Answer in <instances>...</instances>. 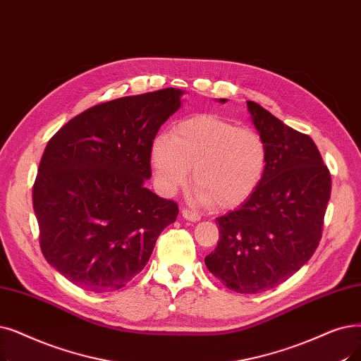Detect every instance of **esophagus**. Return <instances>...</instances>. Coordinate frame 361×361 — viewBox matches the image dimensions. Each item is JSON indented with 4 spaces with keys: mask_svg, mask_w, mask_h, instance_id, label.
Returning <instances> with one entry per match:
<instances>
[{
    "mask_svg": "<svg viewBox=\"0 0 361 361\" xmlns=\"http://www.w3.org/2000/svg\"><path fill=\"white\" fill-rule=\"evenodd\" d=\"M181 215H183V218L189 219V221H199V219H200V215L196 211L189 209V208H183Z\"/></svg>",
    "mask_w": 361,
    "mask_h": 361,
    "instance_id": "esophagus-1",
    "label": "esophagus"
}]
</instances>
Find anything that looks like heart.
<instances>
[{
	"instance_id": "b5f03b06",
	"label": "heart",
	"mask_w": 361,
	"mask_h": 361,
	"mask_svg": "<svg viewBox=\"0 0 361 361\" xmlns=\"http://www.w3.org/2000/svg\"><path fill=\"white\" fill-rule=\"evenodd\" d=\"M267 162V145L255 130L215 115L181 121L152 147L154 178L165 195L183 187L192 169L197 197L215 209L234 208L252 196Z\"/></svg>"
}]
</instances>
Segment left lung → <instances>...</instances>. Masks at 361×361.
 <instances>
[{
    "instance_id": "1",
    "label": "left lung",
    "mask_w": 361,
    "mask_h": 361,
    "mask_svg": "<svg viewBox=\"0 0 361 361\" xmlns=\"http://www.w3.org/2000/svg\"><path fill=\"white\" fill-rule=\"evenodd\" d=\"M246 104L267 145V169L239 209L216 218L219 240L205 264L230 290L259 293L283 283L316 252L332 178L310 135L255 102Z\"/></svg>"
}]
</instances>
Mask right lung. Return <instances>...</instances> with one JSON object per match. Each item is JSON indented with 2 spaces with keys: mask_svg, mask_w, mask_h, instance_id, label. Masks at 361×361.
Here are the masks:
<instances>
[{
  "mask_svg": "<svg viewBox=\"0 0 361 361\" xmlns=\"http://www.w3.org/2000/svg\"><path fill=\"white\" fill-rule=\"evenodd\" d=\"M181 94L165 88L96 104L47 143L32 187L39 246L73 285L122 289L177 219V202L143 184L152 177L153 140Z\"/></svg>",
  "mask_w": 361,
  "mask_h": 361,
  "instance_id": "obj_1",
  "label": "right lung"
}]
</instances>
